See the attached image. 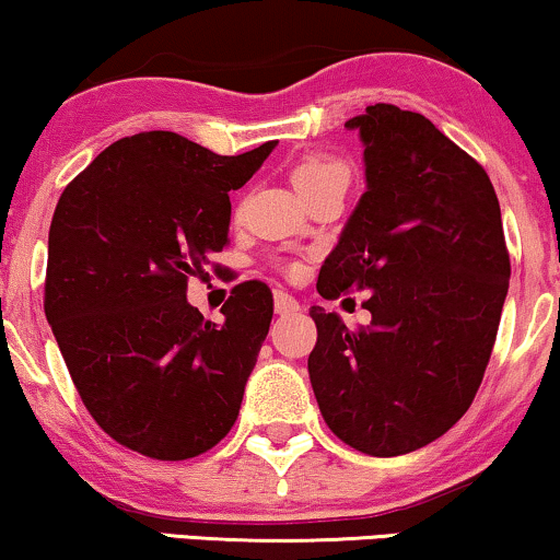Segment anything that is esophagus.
Wrapping results in <instances>:
<instances>
[{
  "label": "esophagus",
  "mask_w": 560,
  "mask_h": 560,
  "mask_svg": "<svg viewBox=\"0 0 560 560\" xmlns=\"http://www.w3.org/2000/svg\"><path fill=\"white\" fill-rule=\"evenodd\" d=\"M301 305L293 295L282 293V290H275V313H280V316H285V313H295Z\"/></svg>",
  "instance_id": "1"
}]
</instances>
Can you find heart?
Masks as SVG:
<instances>
[{"instance_id": "b5f03b06", "label": "heart", "mask_w": 560, "mask_h": 560, "mask_svg": "<svg viewBox=\"0 0 560 560\" xmlns=\"http://www.w3.org/2000/svg\"><path fill=\"white\" fill-rule=\"evenodd\" d=\"M293 180L298 190H301L305 198H311L324 188H347L351 180V167L347 160L328 155V152H313V155H305L301 163L293 167Z\"/></svg>"}]
</instances>
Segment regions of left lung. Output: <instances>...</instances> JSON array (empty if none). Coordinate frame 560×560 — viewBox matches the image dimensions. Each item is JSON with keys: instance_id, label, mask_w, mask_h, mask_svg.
<instances>
[{"instance_id": "8db88e82", "label": "left lung", "mask_w": 560, "mask_h": 560, "mask_svg": "<svg viewBox=\"0 0 560 560\" xmlns=\"http://www.w3.org/2000/svg\"><path fill=\"white\" fill-rule=\"evenodd\" d=\"M366 194L318 275V293L370 290L366 326L313 305L308 374L320 416L370 456L423 448L469 410L492 357L510 252L485 167L418 112L366 106Z\"/></svg>"}]
</instances>
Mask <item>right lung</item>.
<instances>
[{
  "instance_id": "obj_1",
  "label": "right lung",
  "mask_w": 560,
  "mask_h": 560,
  "mask_svg": "<svg viewBox=\"0 0 560 560\" xmlns=\"http://www.w3.org/2000/svg\"><path fill=\"white\" fill-rule=\"evenodd\" d=\"M275 144L217 155L175 132L121 137L58 198L45 316L91 418L137 454H206L240 416L270 331V288L234 285L221 326L186 290L229 244V190L242 188Z\"/></svg>"
}]
</instances>
